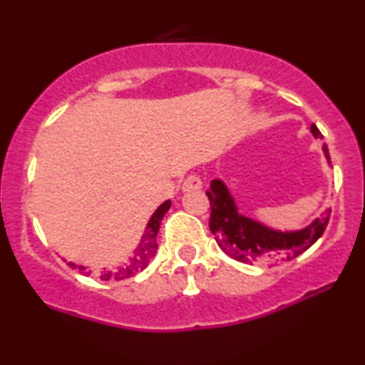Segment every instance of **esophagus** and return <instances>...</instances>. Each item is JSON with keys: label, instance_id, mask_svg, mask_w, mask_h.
<instances>
[{"label": "esophagus", "instance_id": "esophagus-1", "mask_svg": "<svg viewBox=\"0 0 365 365\" xmlns=\"http://www.w3.org/2000/svg\"><path fill=\"white\" fill-rule=\"evenodd\" d=\"M199 188H202V182H200V178L197 177V175H190V177H187L185 182H183V185H182L183 192L199 190Z\"/></svg>", "mask_w": 365, "mask_h": 365}]
</instances>
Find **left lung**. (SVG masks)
Segmentation results:
<instances>
[{
  "instance_id": "left-lung-1",
  "label": "left lung",
  "mask_w": 365,
  "mask_h": 365,
  "mask_svg": "<svg viewBox=\"0 0 365 365\" xmlns=\"http://www.w3.org/2000/svg\"><path fill=\"white\" fill-rule=\"evenodd\" d=\"M311 133L314 139H322L319 128L314 123L311 125ZM322 153L328 165H331L326 144H322ZM206 194L211 202L209 228L215 240L226 255L244 264L292 261L297 255L304 254L324 233L331 215V209H326L304 228L282 232L242 215L223 180H212Z\"/></svg>"
}]
</instances>
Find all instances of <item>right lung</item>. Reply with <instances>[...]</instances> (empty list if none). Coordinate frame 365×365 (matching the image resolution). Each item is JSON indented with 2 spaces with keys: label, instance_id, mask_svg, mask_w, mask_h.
Returning <instances> with one entry per match:
<instances>
[{
  "label": "right lung",
  "instance_id": "obj_1",
  "mask_svg": "<svg viewBox=\"0 0 365 365\" xmlns=\"http://www.w3.org/2000/svg\"><path fill=\"white\" fill-rule=\"evenodd\" d=\"M170 207H171V200H165V202L154 211V215L150 216V220L148 221V226H145L144 233H142L139 244H137L135 249H133L132 255H130L127 261L120 264V266L113 267V269L99 271V278H101L103 282H120V279H128L132 278V276L139 274L140 271H144L145 267L149 266V262L153 261L158 250L156 237L159 232V225H161L163 216L168 212ZM68 266L73 267V269H77L78 273L82 274H87V276L92 274L89 267L81 266V264L68 262Z\"/></svg>",
  "mask_w": 365,
  "mask_h": 365
}]
</instances>
